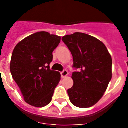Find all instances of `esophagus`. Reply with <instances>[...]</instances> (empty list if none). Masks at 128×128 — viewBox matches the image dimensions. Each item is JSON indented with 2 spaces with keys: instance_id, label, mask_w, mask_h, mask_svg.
<instances>
[{
  "instance_id": "1",
  "label": "esophagus",
  "mask_w": 128,
  "mask_h": 128,
  "mask_svg": "<svg viewBox=\"0 0 128 128\" xmlns=\"http://www.w3.org/2000/svg\"><path fill=\"white\" fill-rule=\"evenodd\" d=\"M61 76H62V78H64V77H66V76H68V71L66 70H64L62 72H61Z\"/></svg>"
}]
</instances>
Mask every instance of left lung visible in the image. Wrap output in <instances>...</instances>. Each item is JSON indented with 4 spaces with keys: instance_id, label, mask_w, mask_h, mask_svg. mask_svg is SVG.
I'll list each match as a JSON object with an SVG mask.
<instances>
[{
    "instance_id": "obj_1",
    "label": "left lung",
    "mask_w": 128,
    "mask_h": 128,
    "mask_svg": "<svg viewBox=\"0 0 128 128\" xmlns=\"http://www.w3.org/2000/svg\"><path fill=\"white\" fill-rule=\"evenodd\" d=\"M73 56L74 85L68 90L71 103L86 108L97 103L112 79V60L103 42L84 33L62 37Z\"/></svg>"
}]
</instances>
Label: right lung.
Masks as SVG:
<instances>
[{
    "instance_id": "add662e5",
    "label": "right lung",
    "mask_w": 128,
    "mask_h": 128,
    "mask_svg": "<svg viewBox=\"0 0 128 128\" xmlns=\"http://www.w3.org/2000/svg\"><path fill=\"white\" fill-rule=\"evenodd\" d=\"M60 39L47 32H38L23 39L13 50L11 74L30 105L44 107L52 100L60 74L50 70V64Z\"/></svg>"
}]
</instances>
